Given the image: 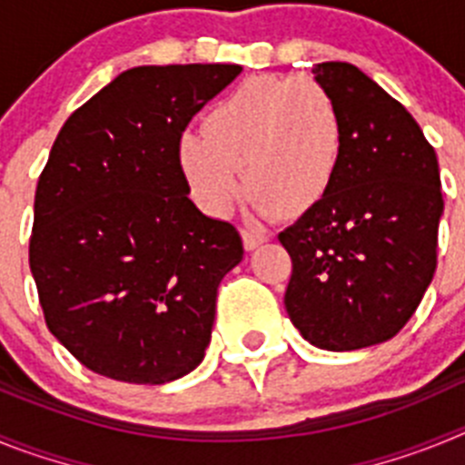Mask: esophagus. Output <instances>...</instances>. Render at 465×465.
<instances>
[{"label":"esophagus","instance_id":"obj_1","mask_svg":"<svg viewBox=\"0 0 465 465\" xmlns=\"http://www.w3.org/2000/svg\"><path fill=\"white\" fill-rule=\"evenodd\" d=\"M242 240H244L246 252H253V249H256V246H261L262 242H268V235H265L262 230L242 228Z\"/></svg>","mask_w":465,"mask_h":465}]
</instances>
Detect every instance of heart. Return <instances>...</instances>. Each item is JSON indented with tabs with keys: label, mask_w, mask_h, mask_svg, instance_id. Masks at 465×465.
<instances>
[{
	"label": "heart",
	"mask_w": 465,
	"mask_h": 465,
	"mask_svg": "<svg viewBox=\"0 0 465 465\" xmlns=\"http://www.w3.org/2000/svg\"><path fill=\"white\" fill-rule=\"evenodd\" d=\"M204 130L182 134L179 158L197 204L213 216L228 213L246 183L253 212L298 219L338 182L344 123L331 94L310 79L242 81L212 106Z\"/></svg>",
	"instance_id": "b5f03b06"
}]
</instances>
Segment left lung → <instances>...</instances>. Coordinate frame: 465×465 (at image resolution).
<instances>
[{
	"label": "left lung",
	"mask_w": 465,
	"mask_h": 465,
	"mask_svg": "<svg viewBox=\"0 0 465 465\" xmlns=\"http://www.w3.org/2000/svg\"><path fill=\"white\" fill-rule=\"evenodd\" d=\"M338 104L344 158L331 195L279 232L293 272L283 305L328 351L391 340L419 307L438 262V158L410 111L349 63L312 69Z\"/></svg>",
	"instance_id": "obj_1"
}]
</instances>
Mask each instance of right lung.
Segmentation results:
<instances>
[{
	"mask_svg": "<svg viewBox=\"0 0 465 465\" xmlns=\"http://www.w3.org/2000/svg\"><path fill=\"white\" fill-rule=\"evenodd\" d=\"M240 64L134 67L74 111L36 183L30 270L48 331L88 371L165 384L195 371L237 228L188 197L179 142Z\"/></svg>",
	"mask_w": 465,
	"mask_h": 465,
	"instance_id": "add662e5",
	"label": "right lung"
}]
</instances>
